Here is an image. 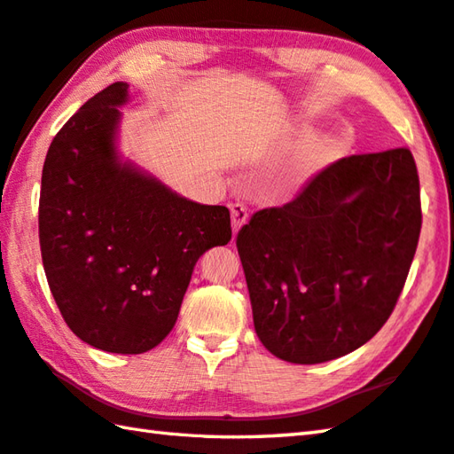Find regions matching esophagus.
<instances>
[{"mask_svg":"<svg viewBox=\"0 0 454 454\" xmlns=\"http://www.w3.org/2000/svg\"><path fill=\"white\" fill-rule=\"evenodd\" d=\"M230 212H232V228L234 232H238L239 228H242L247 218H249V212L244 205H239V202H234V205H230Z\"/></svg>","mask_w":454,"mask_h":454,"instance_id":"34e87169","label":"esophagus"}]
</instances>
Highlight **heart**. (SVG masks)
I'll return each instance as SVG.
<instances>
[{
	"instance_id": "1",
	"label": "heart",
	"mask_w": 454,
	"mask_h": 454,
	"mask_svg": "<svg viewBox=\"0 0 454 454\" xmlns=\"http://www.w3.org/2000/svg\"><path fill=\"white\" fill-rule=\"evenodd\" d=\"M343 150L341 142L337 138H316L306 142L304 146L298 150L293 163L288 166L283 176L285 187H301L304 183L310 181L314 176H317L327 163H332Z\"/></svg>"
}]
</instances>
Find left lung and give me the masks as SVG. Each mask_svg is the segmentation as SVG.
I'll use <instances>...</instances> for the list:
<instances>
[{"label": "left lung", "instance_id": "1", "mask_svg": "<svg viewBox=\"0 0 454 454\" xmlns=\"http://www.w3.org/2000/svg\"><path fill=\"white\" fill-rule=\"evenodd\" d=\"M421 230L408 148L341 158L294 200L238 232L259 341L316 364L359 349L388 320Z\"/></svg>", "mask_w": 454, "mask_h": 454}]
</instances>
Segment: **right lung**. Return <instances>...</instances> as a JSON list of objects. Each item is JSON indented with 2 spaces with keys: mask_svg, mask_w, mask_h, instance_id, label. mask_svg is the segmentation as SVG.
<instances>
[{
  "mask_svg": "<svg viewBox=\"0 0 454 454\" xmlns=\"http://www.w3.org/2000/svg\"><path fill=\"white\" fill-rule=\"evenodd\" d=\"M114 82L48 148L38 238L48 286L67 327L95 349L138 355L176 325L199 257L232 238L230 210L200 205L124 160Z\"/></svg>",
  "mask_w": 454,
  "mask_h": 454,
  "instance_id": "right-lung-1",
  "label": "right lung"
}]
</instances>
